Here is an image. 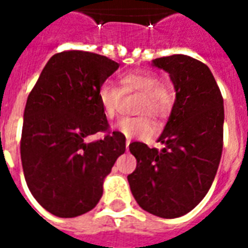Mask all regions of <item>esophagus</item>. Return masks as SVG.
<instances>
[{
  "mask_svg": "<svg viewBox=\"0 0 248 248\" xmlns=\"http://www.w3.org/2000/svg\"><path fill=\"white\" fill-rule=\"evenodd\" d=\"M130 142H131V140H130L129 138H127V140H126V150H129V145H130Z\"/></svg>",
  "mask_w": 248,
  "mask_h": 248,
  "instance_id": "1",
  "label": "esophagus"
}]
</instances>
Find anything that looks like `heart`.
Instances as JSON below:
<instances>
[{
    "mask_svg": "<svg viewBox=\"0 0 248 248\" xmlns=\"http://www.w3.org/2000/svg\"><path fill=\"white\" fill-rule=\"evenodd\" d=\"M140 94L135 111L138 117H124L115 124V129L126 138L147 140L154 135V124L149 115L163 122L171 117L177 105V90L170 82H162L156 73L137 70L119 77L118 87L111 83H102L98 89V102L103 115L113 119L122 102V95Z\"/></svg>",
    "mask_w": 248,
    "mask_h": 248,
    "instance_id": "1",
    "label": "heart"
}]
</instances>
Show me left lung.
Returning <instances> with one entry per match:
<instances>
[{
    "label": "left lung",
    "mask_w": 248,
    "mask_h": 248,
    "mask_svg": "<svg viewBox=\"0 0 248 248\" xmlns=\"http://www.w3.org/2000/svg\"><path fill=\"white\" fill-rule=\"evenodd\" d=\"M153 63L170 74L177 105L158 140L161 150L130 143L137 167L127 181L145 211L171 219L191 211L213 185L223 150V97L210 69L192 57Z\"/></svg>",
    "instance_id": "obj_1"
}]
</instances>
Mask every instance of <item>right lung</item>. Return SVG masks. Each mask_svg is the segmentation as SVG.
<instances>
[{
    "label": "right lung",
    "mask_w": 248,
    "mask_h": 248,
    "mask_svg": "<svg viewBox=\"0 0 248 248\" xmlns=\"http://www.w3.org/2000/svg\"><path fill=\"white\" fill-rule=\"evenodd\" d=\"M118 67L95 53L61 51L29 93L21 135L25 181L56 217L74 218L95 207L103 179L126 150V137L110 130L98 102V89ZM97 132L103 138L87 142Z\"/></svg>",
    "instance_id": "right-lung-1"
}]
</instances>
